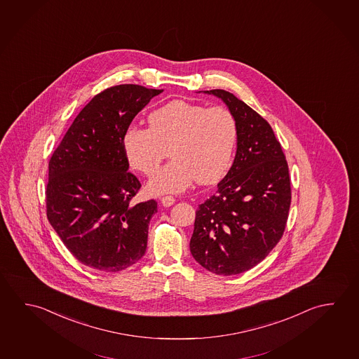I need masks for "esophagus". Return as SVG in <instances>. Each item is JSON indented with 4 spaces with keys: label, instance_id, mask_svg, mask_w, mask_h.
Returning a JSON list of instances; mask_svg holds the SVG:
<instances>
[{
    "label": "esophagus",
    "instance_id": "obj_1",
    "mask_svg": "<svg viewBox=\"0 0 359 359\" xmlns=\"http://www.w3.org/2000/svg\"><path fill=\"white\" fill-rule=\"evenodd\" d=\"M175 202H176V200H175V197H172V196H164V197L161 198V203L165 207L172 206Z\"/></svg>",
    "mask_w": 359,
    "mask_h": 359
}]
</instances>
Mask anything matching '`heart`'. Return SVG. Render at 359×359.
Masks as SVG:
<instances>
[{
  "label": "heart",
  "instance_id": "heart-1",
  "mask_svg": "<svg viewBox=\"0 0 359 359\" xmlns=\"http://www.w3.org/2000/svg\"><path fill=\"white\" fill-rule=\"evenodd\" d=\"M238 127L231 110L172 100L148 116L147 128L129 127L122 137L123 152L134 170L152 175L147 189L152 195L180 194L196 180L219 181L231 167Z\"/></svg>",
  "mask_w": 359,
  "mask_h": 359
}]
</instances>
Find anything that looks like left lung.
Returning <instances> with one entry per match:
<instances>
[{
    "label": "left lung",
    "instance_id": "1",
    "mask_svg": "<svg viewBox=\"0 0 359 359\" xmlns=\"http://www.w3.org/2000/svg\"><path fill=\"white\" fill-rule=\"evenodd\" d=\"M236 118V156L215 195L196 211L191 254L217 275H236L262 262L285 230L292 189L285 154L260 114L232 93L206 90Z\"/></svg>",
    "mask_w": 359,
    "mask_h": 359
}]
</instances>
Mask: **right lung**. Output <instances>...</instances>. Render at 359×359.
<instances>
[{"mask_svg": "<svg viewBox=\"0 0 359 359\" xmlns=\"http://www.w3.org/2000/svg\"><path fill=\"white\" fill-rule=\"evenodd\" d=\"M162 91L122 84L99 93L74 119L50 159V225L89 268L116 273L146 254L157 202L130 203L140 182L128 172L122 137L134 116Z\"/></svg>", "mask_w": 359, "mask_h": 359, "instance_id": "obj_1", "label": "right lung"}]
</instances>
